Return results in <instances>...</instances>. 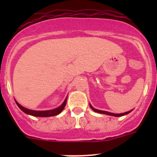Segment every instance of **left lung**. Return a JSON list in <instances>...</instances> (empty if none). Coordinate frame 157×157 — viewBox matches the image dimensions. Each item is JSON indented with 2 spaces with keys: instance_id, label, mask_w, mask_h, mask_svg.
<instances>
[{
  "instance_id": "obj_1",
  "label": "left lung",
  "mask_w": 157,
  "mask_h": 157,
  "mask_svg": "<svg viewBox=\"0 0 157 157\" xmlns=\"http://www.w3.org/2000/svg\"><path fill=\"white\" fill-rule=\"evenodd\" d=\"M90 108H91V109H93V110L94 111V112H98V113H101V114H105V115H109V116H116V117H119V116H125V115H127V114H128V113H130V112H132V110H131V111H129V112H124V113H120V114H115V113H112V112H105V111H101V110H98V109H94V107H93L92 105H90Z\"/></svg>"
}]
</instances>
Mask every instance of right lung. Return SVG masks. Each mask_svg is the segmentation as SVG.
<instances>
[{"label":"right lung","mask_w":157,"mask_h":157,"mask_svg":"<svg viewBox=\"0 0 157 157\" xmlns=\"http://www.w3.org/2000/svg\"><path fill=\"white\" fill-rule=\"evenodd\" d=\"M67 99H65V101H63V103L62 104L59 108L56 109H53V110H48V111H34V110H30V109H27L24 107L21 106L19 103L16 102L18 107L19 109H21L23 112L27 113V114L31 115L33 116H38V117H48V116H56V115L59 114L60 112L63 111V109H64L65 105H66Z\"/></svg>","instance_id":"1"}]
</instances>
